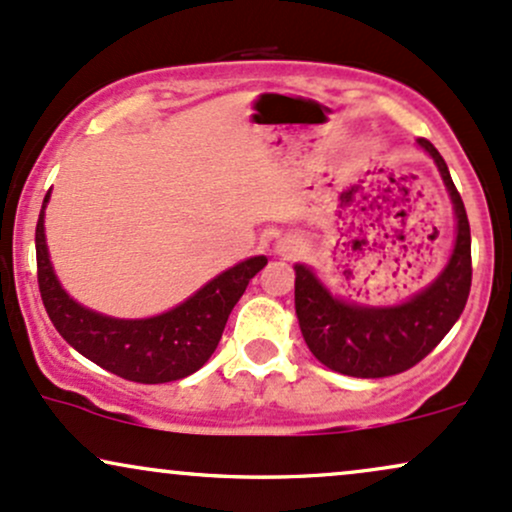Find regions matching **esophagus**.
<instances>
[{"instance_id": "1", "label": "esophagus", "mask_w": 512, "mask_h": 512, "mask_svg": "<svg viewBox=\"0 0 512 512\" xmlns=\"http://www.w3.org/2000/svg\"><path fill=\"white\" fill-rule=\"evenodd\" d=\"M305 252V243L303 238L293 236V233H289V236L279 238L274 243V255L284 257V260H296V257H301Z\"/></svg>"}]
</instances>
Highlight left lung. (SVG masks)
<instances>
[{"instance_id":"1","label":"left lung","mask_w":512,"mask_h":512,"mask_svg":"<svg viewBox=\"0 0 512 512\" xmlns=\"http://www.w3.org/2000/svg\"><path fill=\"white\" fill-rule=\"evenodd\" d=\"M416 144L436 163L455 211L448 264L426 289L397 305H363L334 296L308 264H293L305 344L322 366L351 378H387L416 366L460 320L472 286V236L462 197L436 146L428 139Z\"/></svg>"}]
</instances>
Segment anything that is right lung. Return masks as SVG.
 <instances>
[{
	"label": "right lung",
	"mask_w": 512,
	"mask_h": 512,
	"mask_svg": "<svg viewBox=\"0 0 512 512\" xmlns=\"http://www.w3.org/2000/svg\"><path fill=\"white\" fill-rule=\"evenodd\" d=\"M48 202L50 192L43 199L38 226H35L38 286L45 310L64 342L96 366L132 383H170L202 368L221 342L233 305L248 289L252 276L267 264L264 255L248 257L236 267L214 276L187 301L161 315L142 317V320L110 317L76 303L62 289L45 243Z\"/></svg>",
	"instance_id": "right-lung-1"
}]
</instances>
